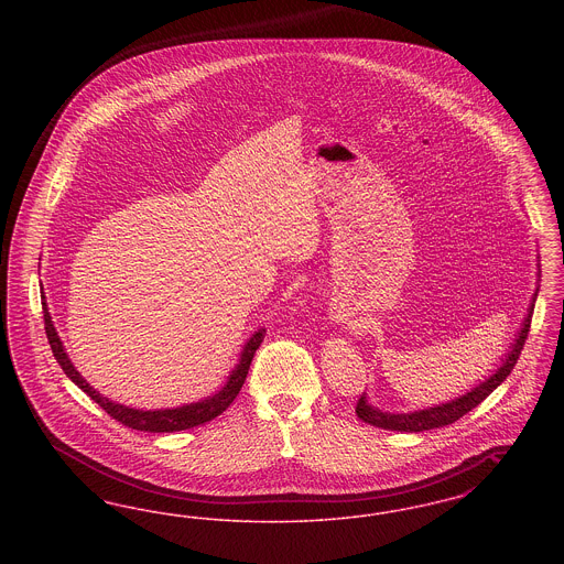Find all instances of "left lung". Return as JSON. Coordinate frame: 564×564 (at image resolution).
Listing matches in <instances>:
<instances>
[{
    "mask_svg": "<svg viewBox=\"0 0 564 564\" xmlns=\"http://www.w3.org/2000/svg\"><path fill=\"white\" fill-rule=\"evenodd\" d=\"M539 269V267H536ZM536 274L541 276V269L536 270ZM536 292L533 294L531 300V306L527 311V317L520 325L513 343H511L510 350L506 355V359H501V366L488 376L484 378L480 384H476L474 389H469L467 393L458 395L455 400L446 403H437V405H431V408H423V410H412V412H384L380 408H376L372 403L368 402V395L364 393L357 402V416L368 423V425H375L380 430L389 431H405V433H419V431L435 430V427H444V425H451L458 421L463 414H467L469 410H474L478 403H482L508 376H510L518 357H520V350L524 347V340L529 336V327H531V317H533V308H535Z\"/></svg>",
    "mask_w": 564,
    "mask_h": 564,
    "instance_id": "8db88e82",
    "label": "left lung"
}]
</instances>
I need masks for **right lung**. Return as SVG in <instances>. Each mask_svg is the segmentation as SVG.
Instances as JSON below:
<instances>
[{
    "label": "right lung",
    "mask_w": 564,
    "mask_h": 564,
    "mask_svg": "<svg viewBox=\"0 0 564 564\" xmlns=\"http://www.w3.org/2000/svg\"><path fill=\"white\" fill-rule=\"evenodd\" d=\"M42 297L46 295L42 294ZM44 306V325H46V336H48V343H51V349H53L54 357L58 361V366L63 368V372L67 375V378H72V382H76L80 387L82 391L99 403L106 412H108L111 419H116L118 423L131 427L137 431H150V433H173V431L192 430V427H198L203 423H209L214 421L215 416H219L230 403L235 402V398L239 395L241 391L242 382L247 378L249 372V366H251V359L256 355L258 347L262 345L264 336H267V329L260 327L258 332L251 334V338L242 345L241 355H239V364L232 368V372L228 375L226 384L215 391L214 395L205 398V400H198L194 403H184L180 408H161V410H139V408H131V405H124V403L111 402L109 398H104L99 391H95L84 378L80 372L74 368L69 355L65 352V347L58 338V332L54 327L53 317L48 313V304L46 300L42 302Z\"/></svg>",
    "instance_id": "obj_1"
}]
</instances>
